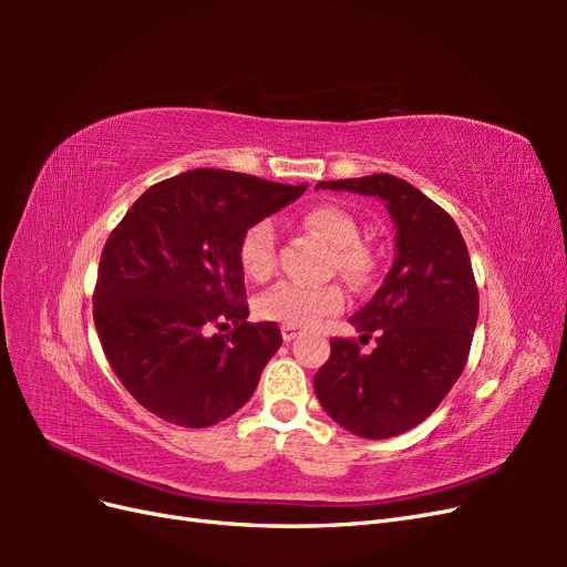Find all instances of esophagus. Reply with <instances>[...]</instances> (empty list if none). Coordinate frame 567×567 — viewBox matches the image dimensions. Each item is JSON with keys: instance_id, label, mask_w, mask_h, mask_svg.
I'll list each match as a JSON object with an SVG mask.
<instances>
[{"instance_id": "34e87169", "label": "esophagus", "mask_w": 567, "mask_h": 567, "mask_svg": "<svg viewBox=\"0 0 567 567\" xmlns=\"http://www.w3.org/2000/svg\"><path fill=\"white\" fill-rule=\"evenodd\" d=\"M281 336H284V340L286 342H290V340H296L298 336H300V329H296V326H281Z\"/></svg>"}]
</instances>
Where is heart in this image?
Here are the masks:
<instances>
[{
	"mask_svg": "<svg viewBox=\"0 0 567 567\" xmlns=\"http://www.w3.org/2000/svg\"><path fill=\"white\" fill-rule=\"evenodd\" d=\"M302 227L317 234L333 248V267L342 277L362 281L369 277L373 257L367 246L359 244L357 219L340 205H315L302 215ZM238 265L246 277L262 281L271 277L277 267V231L271 219H257L244 231L238 241ZM346 307V293L336 284L305 286L296 281H281L257 298L255 312L267 321L286 326H317L321 319L338 315Z\"/></svg>",
	"mask_w": 567,
	"mask_h": 567,
	"instance_id": "b5f03b06",
	"label": "heart"
}]
</instances>
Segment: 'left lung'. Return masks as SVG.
Wrapping results in <instances>:
<instances>
[{
	"label": "left lung",
	"mask_w": 567,
	"mask_h": 567,
	"mask_svg": "<svg viewBox=\"0 0 567 567\" xmlns=\"http://www.w3.org/2000/svg\"><path fill=\"white\" fill-rule=\"evenodd\" d=\"M317 188L379 196L398 227L392 269L350 317L362 336L331 338L329 362L315 375L321 406L346 431L394 437L433 414L468 362L480 307L468 248L450 213L400 177L381 173ZM369 337L377 348L362 353Z\"/></svg>",
	"instance_id": "left-lung-1"
}]
</instances>
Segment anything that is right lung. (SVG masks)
Returning a JSON list of instances; mask_svg holds the SVG:
<instances>
[{
  "label": "right lung",
  "instance_id": "1",
  "mask_svg": "<svg viewBox=\"0 0 567 567\" xmlns=\"http://www.w3.org/2000/svg\"><path fill=\"white\" fill-rule=\"evenodd\" d=\"M305 188L188 169L153 184L111 231L92 298L94 326L120 383L151 414L208 427L250 400L281 331L274 321H246L238 241Z\"/></svg>",
  "mask_w": 567,
  "mask_h": 567
}]
</instances>
